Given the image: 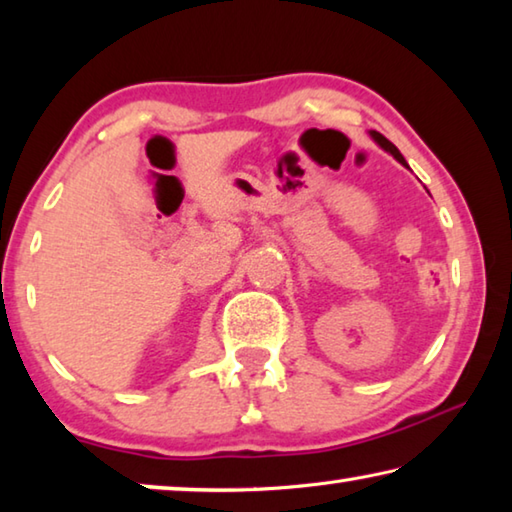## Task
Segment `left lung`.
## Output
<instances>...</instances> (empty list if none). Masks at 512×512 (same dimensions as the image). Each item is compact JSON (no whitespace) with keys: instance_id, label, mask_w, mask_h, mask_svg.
<instances>
[{"instance_id":"1","label":"left lung","mask_w":512,"mask_h":512,"mask_svg":"<svg viewBox=\"0 0 512 512\" xmlns=\"http://www.w3.org/2000/svg\"><path fill=\"white\" fill-rule=\"evenodd\" d=\"M370 135H372V137H375V142H377V144L381 146V149H384V151H388V153H391L395 160H400L402 164H406V160H404V155H402L400 151H397V146H395L393 142H388V140H386V137H384V135H381V133H377V131H372Z\"/></svg>"}]
</instances>
